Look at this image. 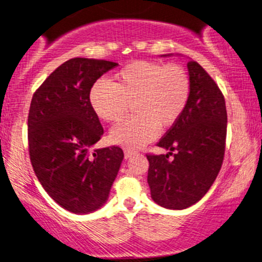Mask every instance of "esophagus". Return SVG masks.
<instances>
[{"label": "esophagus", "instance_id": "obj_1", "mask_svg": "<svg viewBox=\"0 0 262 262\" xmlns=\"http://www.w3.org/2000/svg\"><path fill=\"white\" fill-rule=\"evenodd\" d=\"M134 152L132 151V150H124V158L125 159H129V158H132V155H133Z\"/></svg>", "mask_w": 262, "mask_h": 262}]
</instances>
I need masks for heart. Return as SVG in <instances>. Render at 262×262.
Segmentation results:
<instances>
[{
	"mask_svg": "<svg viewBox=\"0 0 262 262\" xmlns=\"http://www.w3.org/2000/svg\"><path fill=\"white\" fill-rule=\"evenodd\" d=\"M191 93V81L181 65L138 60L114 76V85L98 82L90 101L95 113L106 122H119L132 104L137 116L123 121L111 132L114 144L138 149L151 141L158 128L172 127L182 116Z\"/></svg>",
	"mask_w": 262,
	"mask_h": 262,
	"instance_id": "heart-1",
	"label": "heart"
}]
</instances>
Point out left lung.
I'll list each match as a JSON object with an SVG mask.
<instances>
[{"instance_id": "1", "label": "left lung", "mask_w": 262, "mask_h": 262, "mask_svg": "<svg viewBox=\"0 0 262 262\" xmlns=\"http://www.w3.org/2000/svg\"><path fill=\"white\" fill-rule=\"evenodd\" d=\"M191 93L182 116L158 145L167 154L146 155L151 198L169 209H185L208 192L223 164L227 138L224 96L198 62H187ZM172 156V158L169 156Z\"/></svg>"}]
</instances>
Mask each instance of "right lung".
I'll use <instances>...</instances> for the list:
<instances>
[{"label": "right lung", "instance_id": "right-lung-1", "mask_svg": "<svg viewBox=\"0 0 262 262\" xmlns=\"http://www.w3.org/2000/svg\"><path fill=\"white\" fill-rule=\"evenodd\" d=\"M117 62L74 58L48 76L33 95L28 145L39 182L59 206L86 214L108 200L122 160L119 146L96 149L103 134L90 101L97 79Z\"/></svg>", "mask_w": 262, "mask_h": 262}]
</instances>
